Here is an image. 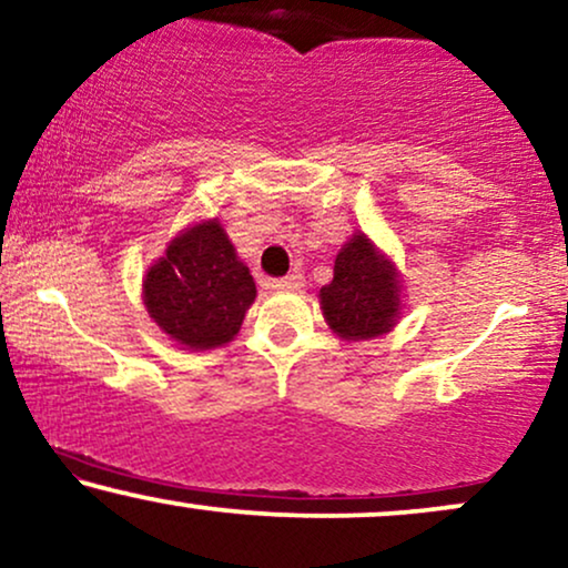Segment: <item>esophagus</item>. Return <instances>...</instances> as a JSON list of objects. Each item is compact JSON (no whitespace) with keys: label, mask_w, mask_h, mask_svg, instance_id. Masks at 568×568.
I'll use <instances>...</instances> for the list:
<instances>
[{"label":"esophagus","mask_w":568,"mask_h":568,"mask_svg":"<svg viewBox=\"0 0 568 568\" xmlns=\"http://www.w3.org/2000/svg\"><path fill=\"white\" fill-rule=\"evenodd\" d=\"M272 288L285 291V293H296V291L304 288V277H301L298 272H293V275H288V277L275 280V283H272Z\"/></svg>","instance_id":"1"}]
</instances>
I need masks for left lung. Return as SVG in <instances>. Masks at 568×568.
I'll list each match as a JSON object with an SVG mask.
<instances>
[{"mask_svg": "<svg viewBox=\"0 0 568 568\" xmlns=\"http://www.w3.org/2000/svg\"><path fill=\"white\" fill-rule=\"evenodd\" d=\"M320 306L341 341H372L398 325L404 277L367 233L356 231L337 251L333 280L320 291Z\"/></svg>", "mask_w": 568, "mask_h": 568, "instance_id": "1", "label": "left lung"}]
</instances>
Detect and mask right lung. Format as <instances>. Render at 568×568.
Listing matches in <instances>:
<instances>
[{
    "mask_svg": "<svg viewBox=\"0 0 568 568\" xmlns=\"http://www.w3.org/2000/svg\"><path fill=\"white\" fill-rule=\"evenodd\" d=\"M141 298L156 327L183 351L231 343L256 298L254 277L217 217L189 225L146 270Z\"/></svg>",
    "mask_w": 568,
    "mask_h": 568,
    "instance_id": "right-lung-1",
    "label": "right lung"
}]
</instances>
